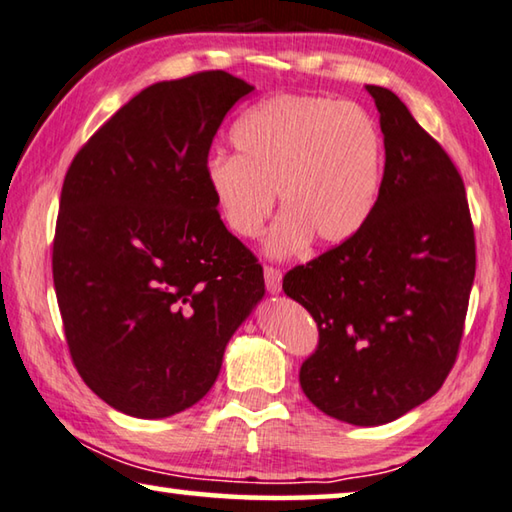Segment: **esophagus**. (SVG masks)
<instances>
[{"instance_id": "34e87169", "label": "esophagus", "mask_w": 512, "mask_h": 512, "mask_svg": "<svg viewBox=\"0 0 512 512\" xmlns=\"http://www.w3.org/2000/svg\"><path fill=\"white\" fill-rule=\"evenodd\" d=\"M263 276H265L267 292H270V295H279V292H281V272L274 270V267H265Z\"/></svg>"}]
</instances>
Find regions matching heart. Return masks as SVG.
I'll list each match as a JSON object with an SVG mask.
<instances>
[{"label":"heart","mask_w":512,"mask_h":512,"mask_svg":"<svg viewBox=\"0 0 512 512\" xmlns=\"http://www.w3.org/2000/svg\"><path fill=\"white\" fill-rule=\"evenodd\" d=\"M238 156L206 163V188L233 236H261L279 195L283 215L267 236L270 256H290L311 238L335 247L370 222L383 188L379 124L356 104L313 95H279L231 129Z\"/></svg>","instance_id":"1"}]
</instances>
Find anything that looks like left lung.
Returning <instances> with one entry per match:
<instances>
[{"label": "left lung", "instance_id": "1", "mask_svg": "<svg viewBox=\"0 0 512 512\" xmlns=\"http://www.w3.org/2000/svg\"><path fill=\"white\" fill-rule=\"evenodd\" d=\"M381 115L385 170L363 229L283 292L306 308L320 345L301 365L304 395L335 420L381 426L424 404L454 365L476 247L465 186L395 92L365 86Z\"/></svg>", "mask_w": 512, "mask_h": 512}]
</instances>
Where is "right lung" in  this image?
Segmentation results:
<instances>
[{"mask_svg":"<svg viewBox=\"0 0 512 512\" xmlns=\"http://www.w3.org/2000/svg\"><path fill=\"white\" fill-rule=\"evenodd\" d=\"M251 90L222 70L154 83L65 174L58 308L81 379L120 413L161 420L195 406L265 297L263 267L222 224L204 177L224 115Z\"/></svg>","mask_w":512,"mask_h":512,"instance_id":"obj_1","label":"right lung"}]
</instances>
